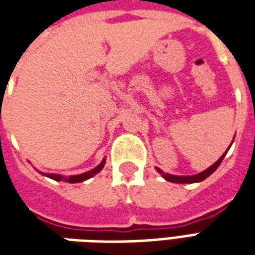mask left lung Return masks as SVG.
<instances>
[{
    "label": "left lung",
    "mask_w": 255,
    "mask_h": 255,
    "mask_svg": "<svg viewBox=\"0 0 255 255\" xmlns=\"http://www.w3.org/2000/svg\"><path fill=\"white\" fill-rule=\"evenodd\" d=\"M234 139H235V138H234ZM232 142H234V140H232ZM231 144H232V143H231ZM230 147H231V146H230ZM230 147L227 149V151H225L224 154L220 157L219 160L214 162L213 165H210L208 168V169H205V171L199 172V173H197V175H192V176H176V175L165 173V172H164V171H161L160 168H155V169H157V172H158V173H160L161 176L164 177L165 180H168V182H171V183H182V184H191V183H199V182H202V180H205V179H206V177H208V176H210V175H212V173H213V172L216 171L217 168H219V165H220V164H221V161L224 160L225 154L228 153V150H230Z\"/></svg>",
    "instance_id": "obj_1"
}]
</instances>
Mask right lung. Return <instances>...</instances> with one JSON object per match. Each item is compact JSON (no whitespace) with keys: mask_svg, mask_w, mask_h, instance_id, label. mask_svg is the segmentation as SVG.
Here are the masks:
<instances>
[{"mask_svg":"<svg viewBox=\"0 0 255 255\" xmlns=\"http://www.w3.org/2000/svg\"><path fill=\"white\" fill-rule=\"evenodd\" d=\"M105 158L101 161L100 165H97L94 168V169H91V171L89 172H84V173H80V175H73V176H63V175H57V173H43V172H41L43 176H47L50 177V179H53V180H56V182H67V183H82L84 182V180H87V179H90V177L95 176L98 172L102 171V168L105 166Z\"/></svg>","mask_w":255,"mask_h":255,"instance_id":"add662e5","label":"right lung"}]
</instances>
